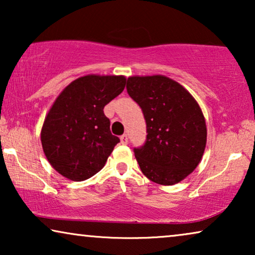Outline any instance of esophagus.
Returning a JSON list of instances; mask_svg holds the SVG:
<instances>
[{
    "mask_svg": "<svg viewBox=\"0 0 255 255\" xmlns=\"http://www.w3.org/2000/svg\"><path fill=\"white\" fill-rule=\"evenodd\" d=\"M121 142L123 145H127L128 144V135L127 134H123L121 135Z\"/></svg>",
    "mask_w": 255,
    "mask_h": 255,
    "instance_id": "esophagus-1",
    "label": "esophagus"
}]
</instances>
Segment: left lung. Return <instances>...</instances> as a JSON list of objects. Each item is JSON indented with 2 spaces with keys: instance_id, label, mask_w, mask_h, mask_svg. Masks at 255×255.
Here are the masks:
<instances>
[{
  "instance_id": "left-lung-1",
  "label": "left lung",
  "mask_w": 255,
  "mask_h": 255,
  "mask_svg": "<svg viewBox=\"0 0 255 255\" xmlns=\"http://www.w3.org/2000/svg\"><path fill=\"white\" fill-rule=\"evenodd\" d=\"M128 94L141 108L145 144L133 149L144 175L172 186L200 163L207 144V125L200 106L180 83L163 75L131 76Z\"/></svg>"
}]
</instances>
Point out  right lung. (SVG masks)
I'll return each instance as SVG.
<instances>
[{
	"mask_svg": "<svg viewBox=\"0 0 255 255\" xmlns=\"http://www.w3.org/2000/svg\"><path fill=\"white\" fill-rule=\"evenodd\" d=\"M122 75H86L62 90L45 118L41 145L62 176L83 181L99 173L120 142L104 107L125 88Z\"/></svg>",
	"mask_w": 255,
	"mask_h": 255,
	"instance_id": "1",
	"label": "right lung"
}]
</instances>
